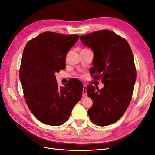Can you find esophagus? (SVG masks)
<instances>
[{"mask_svg":"<svg viewBox=\"0 0 155 155\" xmlns=\"http://www.w3.org/2000/svg\"><path fill=\"white\" fill-rule=\"evenodd\" d=\"M83 97H87V85H83Z\"/></svg>","mask_w":155,"mask_h":155,"instance_id":"obj_1","label":"esophagus"}]
</instances>
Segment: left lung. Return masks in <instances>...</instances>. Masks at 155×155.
<instances>
[{
    "label": "left lung",
    "instance_id": "obj_1",
    "mask_svg": "<svg viewBox=\"0 0 155 155\" xmlns=\"http://www.w3.org/2000/svg\"><path fill=\"white\" fill-rule=\"evenodd\" d=\"M80 40L94 52L91 74L104 84L100 90L87 87L93 101L88 114L97 125L112 124L124 115L132 97L137 79L132 50L127 41L109 30L81 35Z\"/></svg>",
    "mask_w": 155,
    "mask_h": 155
}]
</instances>
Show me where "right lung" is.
Wrapping results in <instances>:
<instances>
[{"mask_svg": "<svg viewBox=\"0 0 155 155\" xmlns=\"http://www.w3.org/2000/svg\"><path fill=\"white\" fill-rule=\"evenodd\" d=\"M78 35L45 31L30 40L23 51L19 72L25 99L41 122L51 126L63 124L81 100V82L59 87L55 74L66 67V56Z\"/></svg>", "mask_w": 155, "mask_h": 155, "instance_id": "right-lung-1", "label": "right lung"}]
</instances>
